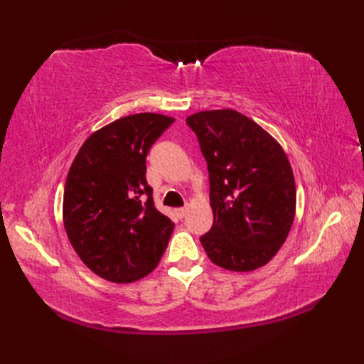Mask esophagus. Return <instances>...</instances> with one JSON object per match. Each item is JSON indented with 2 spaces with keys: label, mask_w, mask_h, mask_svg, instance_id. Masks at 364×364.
<instances>
[{
  "label": "esophagus",
  "mask_w": 364,
  "mask_h": 364,
  "mask_svg": "<svg viewBox=\"0 0 364 364\" xmlns=\"http://www.w3.org/2000/svg\"><path fill=\"white\" fill-rule=\"evenodd\" d=\"M175 213H176V215H178V218H180V219H183V218H184V215H186V213H188V206L178 208V210H176Z\"/></svg>",
  "instance_id": "obj_1"
}]
</instances>
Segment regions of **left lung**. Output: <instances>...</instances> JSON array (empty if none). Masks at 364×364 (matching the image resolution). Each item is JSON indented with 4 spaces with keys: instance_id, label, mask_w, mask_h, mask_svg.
<instances>
[{
    "instance_id": "left-lung-1",
    "label": "left lung",
    "mask_w": 364,
    "mask_h": 364,
    "mask_svg": "<svg viewBox=\"0 0 364 364\" xmlns=\"http://www.w3.org/2000/svg\"><path fill=\"white\" fill-rule=\"evenodd\" d=\"M210 172L211 230L200 237L223 269L249 272L275 257L296 215V183L282 145L241 112L202 111L186 119Z\"/></svg>"
}]
</instances>
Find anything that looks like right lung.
<instances>
[{
  "label": "right lung",
  "instance_id": "1",
  "mask_svg": "<svg viewBox=\"0 0 364 364\" xmlns=\"http://www.w3.org/2000/svg\"><path fill=\"white\" fill-rule=\"evenodd\" d=\"M173 122L153 112L115 120L87 137L68 170L63 210L68 241L106 280H139L167 249L175 223L154 206L145 161Z\"/></svg>",
  "mask_w": 364,
  "mask_h": 364
}]
</instances>
